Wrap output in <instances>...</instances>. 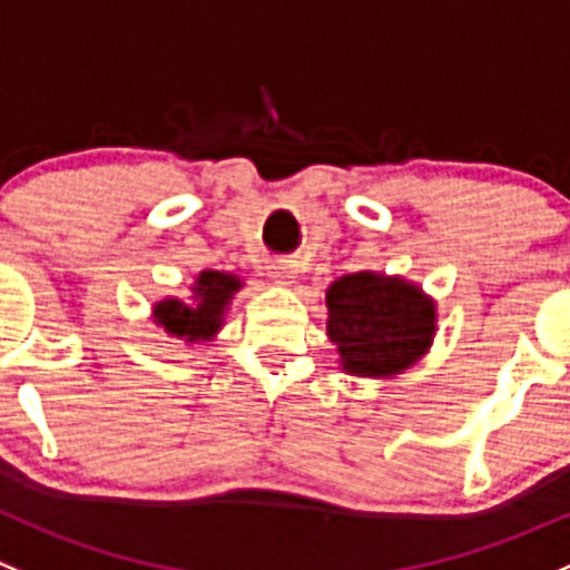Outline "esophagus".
<instances>
[{"label": "esophagus", "instance_id": "1", "mask_svg": "<svg viewBox=\"0 0 570 570\" xmlns=\"http://www.w3.org/2000/svg\"><path fill=\"white\" fill-rule=\"evenodd\" d=\"M273 278H275V284H281V286H295L297 267L289 265V262H281V265H273Z\"/></svg>", "mask_w": 570, "mask_h": 570}]
</instances>
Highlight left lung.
Listing matches in <instances>:
<instances>
[{
  "instance_id": "8db88e82",
  "label": "left lung",
  "mask_w": 570,
  "mask_h": 570,
  "mask_svg": "<svg viewBox=\"0 0 570 570\" xmlns=\"http://www.w3.org/2000/svg\"><path fill=\"white\" fill-rule=\"evenodd\" d=\"M327 338L338 368L361 380H393L429 355L436 335V303L401 275L361 269L335 278L325 292Z\"/></svg>"
}]
</instances>
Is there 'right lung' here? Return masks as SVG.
<instances>
[{
  "label": "right lung",
  "mask_w": 570,
  "mask_h": 570,
  "mask_svg": "<svg viewBox=\"0 0 570 570\" xmlns=\"http://www.w3.org/2000/svg\"><path fill=\"white\" fill-rule=\"evenodd\" d=\"M243 278L226 269H202L190 284L188 301L179 297H160L153 303L149 320L171 338L185 346H207L226 325V314L235 295L243 289Z\"/></svg>",
  "instance_id": "obj_1"
}]
</instances>
